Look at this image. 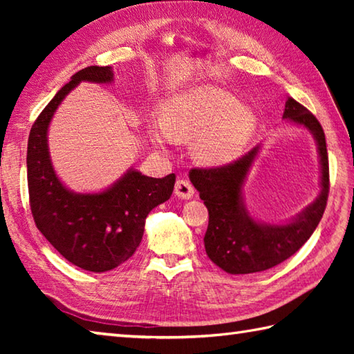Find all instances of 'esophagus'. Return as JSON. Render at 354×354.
<instances>
[{"mask_svg": "<svg viewBox=\"0 0 354 354\" xmlns=\"http://www.w3.org/2000/svg\"><path fill=\"white\" fill-rule=\"evenodd\" d=\"M175 194L181 199H192L194 194V187L187 179H179L175 184Z\"/></svg>", "mask_w": 354, "mask_h": 354, "instance_id": "34e87169", "label": "esophagus"}]
</instances>
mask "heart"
Here are the masks:
<instances>
[{"instance_id":"obj_1","label":"heart","mask_w":354,"mask_h":354,"mask_svg":"<svg viewBox=\"0 0 354 354\" xmlns=\"http://www.w3.org/2000/svg\"><path fill=\"white\" fill-rule=\"evenodd\" d=\"M257 129V117L240 106L234 95L199 85L169 97L162 103L161 123L152 122L153 146L167 150L169 141H192L194 160L204 165H223L240 156Z\"/></svg>"}]
</instances>
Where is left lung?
Returning a JSON list of instances; mask_svg holds the SVG:
<instances>
[{
    "mask_svg": "<svg viewBox=\"0 0 354 354\" xmlns=\"http://www.w3.org/2000/svg\"><path fill=\"white\" fill-rule=\"evenodd\" d=\"M283 118L312 133L321 170L318 198L290 221L266 223L254 219L248 212L243 185L260 153V145L234 162L214 169H193L189 175L208 209V228L204 237L207 255L228 274H252L280 265L310 239L324 214L328 198L324 131L318 120L290 97L286 102Z\"/></svg>",
    "mask_w": 354,
    "mask_h": 354,
    "instance_id": "left-lung-1",
    "label": "left lung"
}]
</instances>
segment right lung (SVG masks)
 <instances>
[{
    "label": "right lung",
    "instance_id": "add662e5",
    "mask_svg": "<svg viewBox=\"0 0 354 354\" xmlns=\"http://www.w3.org/2000/svg\"><path fill=\"white\" fill-rule=\"evenodd\" d=\"M82 82L109 85L114 71L97 65L77 71L37 117L27 147L30 208L37 230L59 254L80 269L106 272L137 251L147 214L171 196L176 176L150 178L131 167L102 192L68 189L53 167L48 127L65 97Z\"/></svg>",
    "mask_w": 354,
    "mask_h": 354
}]
</instances>
